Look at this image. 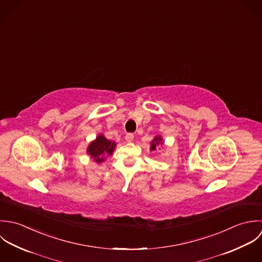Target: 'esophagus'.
<instances>
[{
    "label": "esophagus",
    "mask_w": 262,
    "mask_h": 262,
    "mask_svg": "<svg viewBox=\"0 0 262 262\" xmlns=\"http://www.w3.org/2000/svg\"><path fill=\"white\" fill-rule=\"evenodd\" d=\"M125 140H126V142H133V140H134V134H132V133H128V134H126L125 135Z\"/></svg>",
    "instance_id": "esophagus-1"
}]
</instances>
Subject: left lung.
<instances>
[{
  "label": "left lung",
  "mask_w": 262,
  "mask_h": 262,
  "mask_svg": "<svg viewBox=\"0 0 262 262\" xmlns=\"http://www.w3.org/2000/svg\"><path fill=\"white\" fill-rule=\"evenodd\" d=\"M161 142H162V138L161 137H156L155 139H154V141H152V144H151V150L152 151H155L156 150V148H157L158 145L159 144H161Z\"/></svg>",
  "instance_id": "8db88e82"
}]
</instances>
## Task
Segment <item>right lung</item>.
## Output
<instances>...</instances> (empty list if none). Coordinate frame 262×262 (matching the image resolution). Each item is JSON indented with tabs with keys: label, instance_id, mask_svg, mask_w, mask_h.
I'll use <instances>...</instances> for the list:
<instances>
[{
	"label": "right lung",
	"instance_id": "add662e5",
	"mask_svg": "<svg viewBox=\"0 0 262 262\" xmlns=\"http://www.w3.org/2000/svg\"><path fill=\"white\" fill-rule=\"evenodd\" d=\"M115 148V143L107 140L104 136L100 135L96 138L94 142L90 144L87 152L91 157L94 158V161L101 163L104 161V156H109L112 154Z\"/></svg>",
	"mask_w": 262,
	"mask_h": 262
}]
</instances>
